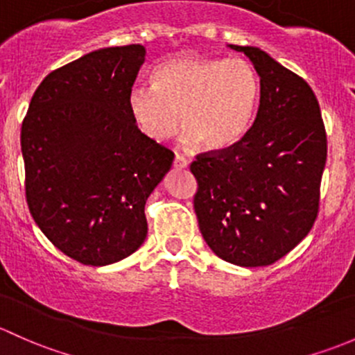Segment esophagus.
I'll list each match as a JSON object with an SVG mask.
<instances>
[{
    "label": "esophagus",
    "mask_w": 355,
    "mask_h": 355,
    "mask_svg": "<svg viewBox=\"0 0 355 355\" xmlns=\"http://www.w3.org/2000/svg\"><path fill=\"white\" fill-rule=\"evenodd\" d=\"M174 167H176V169H188L189 160L184 159L182 155H176V159H174Z\"/></svg>",
    "instance_id": "34e87169"
}]
</instances>
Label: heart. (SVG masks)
I'll list each match as a JSON object with an SVG mask.
<instances>
[{
    "label": "heart",
    "mask_w": 355,
    "mask_h": 355,
    "mask_svg": "<svg viewBox=\"0 0 355 355\" xmlns=\"http://www.w3.org/2000/svg\"><path fill=\"white\" fill-rule=\"evenodd\" d=\"M261 83L253 64L241 58L182 56L157 64L152 87L135 85L128 112L147 138L164 141L182 121V144L227 150L253 126Z\"/></svg>",
    "instance_id": "obj_1"
}]
</instances>
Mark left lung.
I'll return each instance as SVG.
<instances>
[{"mask_svg": "<svg viewBox=\"0 0 355 355\" xmlns=\"http://www.w3.org/2000/svg\"><path fill=\"white\" fill-rule=\"evenodd\" d=\"M261 83L253 126L234 147L191 164L195 214L218 258L254 268L275 263L311 231L327 162V133L311 87L254 46H234Z\"/></svg>", "mask_w": 355, "mask_h": 355, "instance_id": "8db88e82", "label": "left lung"}]
</instances>
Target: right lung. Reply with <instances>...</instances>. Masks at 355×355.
<instances>
[{"instance_id": "1", "label": "right lung", "mask_w": 355, "mask_h": 355, "mask_svg": "<svg viewBox=\"0 0 355 355\" xmlns=\"http://www.w3.org/2000/svg\"><path fill=\"white\" fill-rule=\"evenodd\" d=\"M145 54L141 44L102 47L54 69L21 124L28 210L83 265H111L144 244L145 203L173 166L174 153L128 112Z\"/></svg>"}]
</instances>
